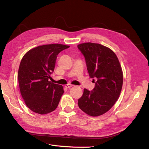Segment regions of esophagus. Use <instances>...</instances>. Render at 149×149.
Segmentation results:
<instances>
[{"mask_svg":"<svg viewBox=\"0 0 149 149\" xmlns=\"http://www.w3.org/2000/svg\"><path fill=\"white\" fill-rule=\"evenodd\" d=\"M72 86H73V85L71 84H66V85L65 86V87H66V88H71Z\"/></svg>","mask_w":149,"mask_h":149,"instance_id":"obj_1","label":"esophagus"}]
</instances>
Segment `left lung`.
Instances as JSON below:
<instances>
[{
  "instance_id": "left-lung-1",
  "label": "left lung",
  "mask_w": 149,
  "mask_h": 149,
  "mask_svg": "<svg viewBox=\"0 0 149 149\" xmlns=\"http://www.w3.org/2000/svg\"><path fill=\"white\" fill-rule=\"evenodd\" d=\"M78 48L85 58L90 78L95 87L84 89L78 106L91 116L106 113L118 100L123 87V74L118 57L109 48L99 43H84Z\"/></svg>"
}]
</instances>
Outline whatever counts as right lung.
<instances>
[{
	"label": "right lung",
	"mask_w": 149,
	"mask_h": 149,
	"mask_svg": "<svg viewBox=\"0 0 149 149\" xmlns=\"http://www.w3.org/2000/svg\"><path fill=\"white\" fill-rule=\"evenodd\" d=\"M70 46L49 44L26 52L18 71L20 91L25 104L35 113L46 114L56 109L64 93L61 85L49 81L57 55Z\"/></svg>",
	"instance_id": "right-lung-1"
}]
</instances>
